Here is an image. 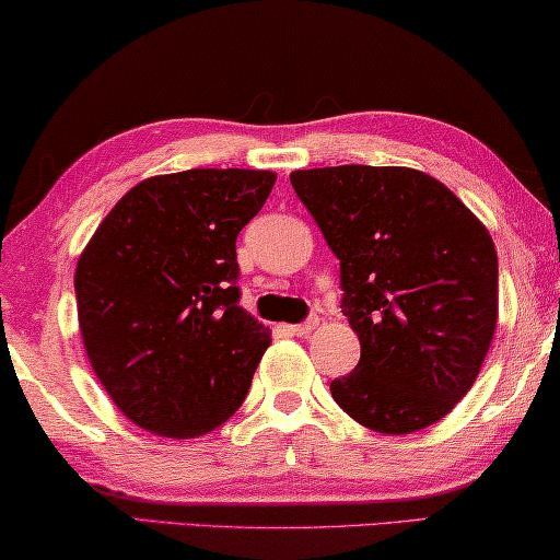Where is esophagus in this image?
Segmentation results:
<instances>
[{
  "instance_id": "obj_1",
  "label": "esophagus",
  "mask_w": 560,
  "mask_h": 560,
  "mask_svg": "<svg viewBox=\"0 0 560 560\" xmlns=\"http://www.w3.org/2000/svg\"><path fill=\"white\" fill-rule=\"evenodd\" d=\"M316 327H319V316H308L306 322L302 324H291V327H287L291 334H296V337H306V334H312Z\"/></svg>"
}]
</instances>
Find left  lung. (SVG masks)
Returning <instances> with one entry per match:
<instances>
[{"label":"left lung","mask_w":560,"mask_h":560,"mask_svg":"<svg viewBox=\"0 0 560 560\" xmlns=\"http://www.w3.org/2000/svg\"><path fill=\"white\" fill-rule=\"evenodd\" d=\"M341 271L360 364L331 382L352 420L410 435L467 395L498 324V254L482 221L432 175L334 165L289 175Z\"/></svg>","instance_id":"8db88e82"}]
</instances>
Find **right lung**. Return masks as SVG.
Segmentation results:
<instances>
[{
    "instance_id": "1",
    "label": "right lung",
    "mask_w": 560,
    "mask_h": 560,
    "mask_svg": "<svg viewBox=\"0 0 560 560\" xmlns=\"http://www.w3.org/2000/svg\"><path fill=\"white\" fill-rule=\"evenodd\" d=\"M277 173L153 175L100 223L74 269L88 360L115 407L188 440L238 410L271 334L238 306L236 236Z\"/></svg>"
}]
</instances>
